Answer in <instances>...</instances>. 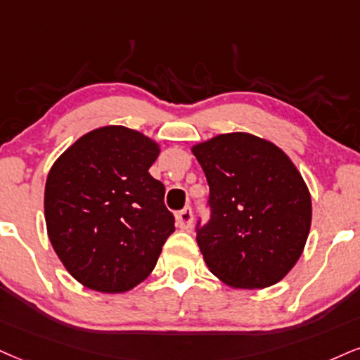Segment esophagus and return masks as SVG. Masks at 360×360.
I'll use <instances>...</instances> for the list:
<instances>
[{
	"instance_id": "obj_1",
	"label": "esophagus",
	"mask_w": 360,
	"mask_h": 360,
	"mask_svg": "<svg viewBox=\"0 0 360 360\" xmlns=\"http://www.w3.org/2000/svg\"><path fill=\"white\" fill-rule=\"evenodd\" d=\"M176 225H179L180 229L187 230L192 227V221H193V214H192V208L190 207H185L184 210H180L179 214H176Z\"/></svg>"
}]
</instances>
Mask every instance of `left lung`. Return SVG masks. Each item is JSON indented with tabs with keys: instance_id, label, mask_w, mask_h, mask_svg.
<instances>
[{
	"instance_id": "left-lung-1",
	"label": "left lung",
	"mask_w": 360,
	"mask_h": 360,
	"mask_svg": "<svg viewBox=\"0 0 360 360\" xmlns=\"http://www.w3.org/2000/svg\"><path fill=\"white\" fill-rule=\"evenodd\" d=\"M210 187V224L197 243L208 270L233 288L281 282L302 255L312 198L290 157L245 131L192 145Z\"/></svg>"
}]
</instances>
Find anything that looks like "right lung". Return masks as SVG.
Listing matches in <instances>:
<instances>
[{
	"label": "right lung",
	"instance_id": "add662e5",
	"mask_svg": "<svg viewBox=\"0 0 360 360\" xmlns=\"http://www.w3.org/2000/svg\"><path fill=\"white\" fill-rule=\"evenodd\" d=\"M160 145L122 125L95 128L55 160L44 221L75 281L101 294L131 290L153 272L175 232L165 187L148 173Z\"/></svg>",
	"mask_w": 360,
	"mask_h": 360
}]
</instances>
